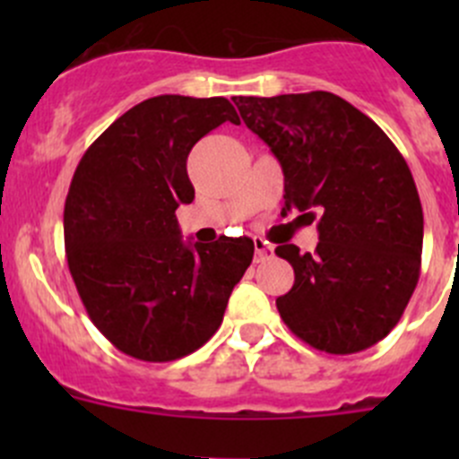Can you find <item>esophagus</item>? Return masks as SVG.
<instances>
[{
  "instance_id": "esophagus-1",
  "label": "esophagus",
  "mask_w": 459,
  "mask_h": 459,
  "mask_svg": "<svg viewBox=\"0 0 459 459\" xmlns=\"http://www.w3.org/2000/svg\"><path fill=\"white\" fill-rule=\"evenodd\" d=\"M253 244H255V262H264V259L273 257V247L262 238H253Z\"/></svg>"
}]
</instances>
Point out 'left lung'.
<instances>
[{"label": "left lung", "instance_id": "left-lung-1", "mask_svg": "<svg viewBox=\"0 0 459 459\" xmlns=\"http://www.w3.org/2000/svg\"><path fill=\"white\" fill-rule=\"evenodd\" d=\"M233 101L280 160L284 212L322 215L316 253L275 248L295 271L293 289L275 302L281 319L333 355L377 344L420 280L424 215L409 164L371 117L333 92Z\"/></svg>", "mask_w": 459, "mask_h": 459}]
</instances>
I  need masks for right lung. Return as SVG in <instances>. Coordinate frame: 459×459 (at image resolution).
Returning a JSON list of instances; mask_svg holds the SVG:
<instances>
[{"mask_svg":"<svg viewBox=\"0 0 459 459\" xmlns=\"http://www.w3.org/2000/svg\"><path fill=\"white\" fill-rule=\"evenodd\" d=\"M224 122V97L160 95L133 106L88 146L64 206V244L91 322L143 362H170L206 344L253 239L184 244L175 211L195 200L191 148Z\"/></svg>","mask_w":459,"mask_h":459,"instance_id":"add662e5","label":"right lung"}]
</instances>
